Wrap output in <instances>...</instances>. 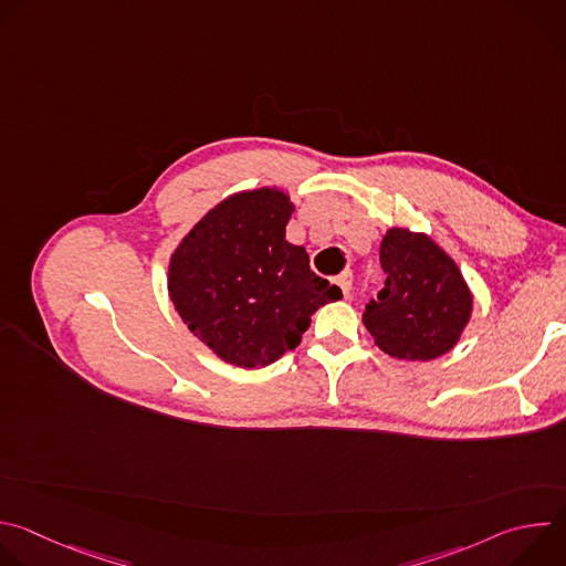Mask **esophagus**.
I'll list each match as a JSON object with an SVG mask.
<instances>
[{
    "label": "esophagus",
    "mask_w": 566,
    "mask_h": 566,
    "mask_svg": "<svg viewBox=\"0 0 566 566\" xmlns=\"http://www.w3.org/2000/svg\"><path fill=\"white\" fill-rule=\"evenodd\" d=\"M336 284L340 286V291H343V295L345 297H349L352 295V284H354V277H352V273L349 271H345L338 280H336Z\"/></svg>",
    "instance_id": "1"
}]
</instances>
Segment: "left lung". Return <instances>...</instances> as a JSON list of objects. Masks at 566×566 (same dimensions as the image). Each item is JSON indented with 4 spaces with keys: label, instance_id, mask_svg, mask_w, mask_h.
Wrapping results in <instances>:
<instances>
[{
    "label": "left lung",
    "instance_id": "1",
    "mask_svg": "<svg viewBox=\"0 0 566 566\" xmlns=\"http://www.w3.org/2000/svg\"><path fill=\"white\" fill-rule=\"evenodd\" d=\"M385 289L363 322L378 349L400 360H434L461 338L472 293L454 260L423 232L389 228L380 241Z\"/></svg>",
    "mask_w": 566,
    "mask_h": 566
}]
</instances>
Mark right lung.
<instances>
[{"mask_svg": "<svg viewBox=\"0 0 566 566\" xmlns=\"http://www.w3.org/2000/svg\"><path fill=\"white\" fill-rule=\"evenodd\" d=\"M293 203L277 188L237 192L181 239L168 291L188 329L221 360L266 367L295 349L311 315L343 293L286 241Z\"/></svg>", "mask_w": 566, "mask_h": 566, "instance_id": "1", "label": "right lung"}]
</instances>
